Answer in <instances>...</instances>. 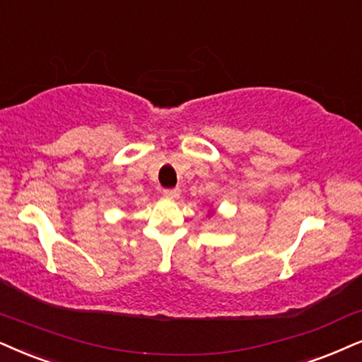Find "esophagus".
<instances>
[{"label": "esophagus", "mask_w": 362, "mask_h": 362, "mask_svg": "<svg viewBox=\"0 0 362 362\" xmlns=\"http://www.w3.org/2000/svg\"><path fill=\"white\" fill-rule=\"evenodd\" d=\"M163 197L168 200H177L178 197H180V190L178 189H167L163 190Z\"/></svg>", "instance_id": "1"}]
</instances>
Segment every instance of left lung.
I'll list each match as a JSON object with an SVG mask.
<instances>
[{"label": "left lung", "instance_id": "1", "mask_svg": "<svg viewBox=\"0 0 362 362\" xmlns=\"http://www.w3.org/2000/svg\"><path fill=\"white\" fill-rule=\"evenodd\" d=\"M210 214H212V210H210Z\"/></svg>", "mask_w": 362, "mask_h": 362}]
</instances>
